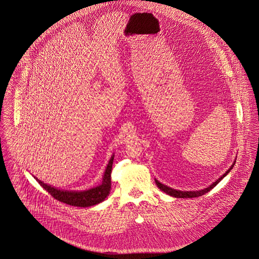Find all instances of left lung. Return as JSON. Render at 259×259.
<instances>
[{
    "mask_svg": "<svg viewBox=\"0 0 259 259\" xmlns=\"http://www.w3.org/2000/svg\"><path fill=\"white\" fill-rule=\"evenodd\" d=\"M234 165H235V163L232 165V167H231L227 172H225L224 175H223L221 178H219V179H218L215 183H213L209 188H206V189H204V190H196V191H181V190H174V189H171V188H169V187H167V186H165V185L159 183L157 180H155V183L156 185H157V187H158L160 190H163L164 192H166V193L169 194V195H172L174 197H178V198H193V197H198V196H201V195L205 194L206 192L212 190L215 186H217V185L219 184V182H220L224 177H226V175L233 169Z\"/></svg>",
    "mask_w": 259,
    "mask_h": 259,
    "instance_id": "8db88e82",
    "label": "left lung"
}]
</instances>
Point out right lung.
<instances>
[{
  "label": "right lung",
  "instance_id": "right-lung-1",
  "mask_svg": "<svg viewBox=\"0 0 259 259\" xmlns=\"http://www.w3.org/2000/svg\"><path fill=\"white\" fill-rule=\"evenodd\" d=\"M114 156L109 161V164L106 168L104 174L102 184L96 188L84 191H69V190H61L55 189L51 186L44 184L39 181L37 178L35 180L40 184V186L47 190L53 197L61 202L69 204L71 206L89 207L93 206L102 202L104 199L109 195L111 190V172H112V165H113Z\"/></svg>",
  "mask_w": 259,
  "mask_h": 259
}]
</instances>
